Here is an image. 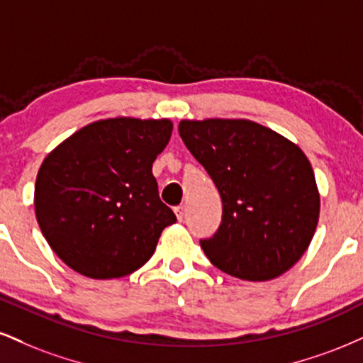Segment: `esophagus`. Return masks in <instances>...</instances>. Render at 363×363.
Returning <instances> with one entry per match:
<instances>
[{
  "mask_svg": "<svg viewBox=\"0 0 363 363\" xmlns=\"http://www.w3.org/2000/svg\"><path fill=\"white\" fill-rule=\"evenodd\" d=\"M174 213H176V216H177V220H179V221L184 220V206H177V208H174Z\"/></svg>",
  "mask_w": 363,
  "mask_h": 363,
  "instance_id": "esophagus-1",
  "label": "esophagus"
}]
</instances>
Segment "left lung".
Returning a JSON list of instances; mask_svg holds the SVG:
<instances>
[{
  "instance_id": "1",
  "label": "left lung",
  "mask_w": 363,
  "mask_h": 363,
  "mask_svg": "<svg viewBox=\"0 0 363 363\" xmlns=\"http://www.w3.org/2000/svg\"><path fill=\"white\" fill-rule=\"evenodd\" d=\"M179 135L220 191L223 216L201 240L215 267L270 281L298 262L320 218V193L304 152L250 120H182Z\"/></svg>"
}]
</instances>
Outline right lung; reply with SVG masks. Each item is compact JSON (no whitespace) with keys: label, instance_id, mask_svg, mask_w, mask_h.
<instances>
[{"label":"right lung","instance_id":"right-lung-1","mask_svg":"<svg viewBox=\"0 0 363 363\" xmlns=\"http://www.w3.org/2000/svg\"><path fill=\"white\" fill-rule=\"evenodd\" d=\"M170 133L167 118H108L77 130L45 157L35 182V215L65 265L91 279H116L154 255L162 230L176 223L152 174Z\"/></svg>","mask_w":363,"mask_h":363}]
</instances>
